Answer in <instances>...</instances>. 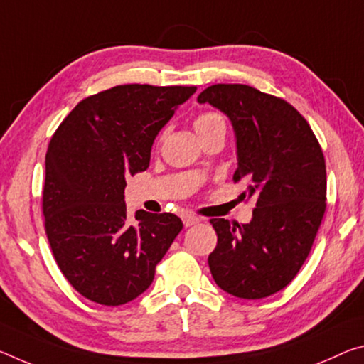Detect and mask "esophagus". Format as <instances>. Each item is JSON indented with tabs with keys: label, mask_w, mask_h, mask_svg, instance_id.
<instances>
[{
	"label": "esophagus",
	"mask_w": 364,
	"mask_h": 364,
	"mask_svg": "<svg viewBox=\"0 0 364 364\" xmlns=\"http://www.w3.org/2000/svg\"><path fill=\"white\" fill-rule=\"evenodd\" d=\"M199 222H200L199 217H194V215H184V217H183L184 227H193V225L199 223Z\"/></svg>",
	"instance_id": "obj_1"
}]
</instances>
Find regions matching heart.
Listing matches in <instances>:
<instances>
[{
  "label": "heart",
  "mask_w": 364,
  "mask_h": 364,
  "mask_svg": "<svg viewBox=\"0 0 364 364\" xmlns=\"http://www.w3.org/2000/svg\"><path fill=\"white\" fill-rule=\"evenodd\" d=\"M194 129L199 136L209 134L213 131H227V123L220 113L215 112H204L199 113L194 119Z\"/></svg>",
  "instance_id": "obj_1"
}]
</instances>
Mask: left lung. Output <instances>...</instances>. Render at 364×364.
<instances>
[{"label":"left lung","mask_w":364,"mask_h":364,"mask_svg":"<svg viewBox=\"0 0 364 364\" xmlns=\"http://www.w3.org/2000/svg\"><path fill=\"white\" fill-rule=\"evenodd\" d=\"M199 103L232 121L238 168L233 180L255 198L250 223L212 218L209 255L215 284L236 298L274 295L306 261L326 212V160L308 121L290 103L243 84H215Z\"/></svg>","instance_id":"left-lung-1"}]
</instances>
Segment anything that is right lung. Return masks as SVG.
<instances>
[{
  "label": "right lung",
  "instance_id": "add662e5",
  "mask_svg": "<svg viewBox=\"0 0 364 364\" xmlns=\"http://www.w3.org/2000/svg\"><path fill=\"white\" fill-rule=\"evenodd\" d=\"M196 87L117 85L79 102L45 157L43 215L58 267L90 301L119 306L142 295L181 232L175 213L128 218L126 178L146 171L160 129Z\"/></svg>",
  "mask_w": 364,
  "mask_h": 364
}]
</instances>
